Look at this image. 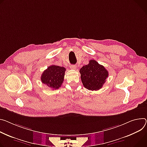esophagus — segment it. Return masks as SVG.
Wrapping results in <instances>:
<instances>
[{"mask_svg": "<svg viewBox=\"0 0 147 147\" xmlns=\"http://www.w3.org/2000/svg\"><path fill=\"white\" fill-rule=\"evenodd\" d=\"M76 66L75 65H70V69L71 70H74L76 69Z\"/></svg>", "mask_w": 147, "mask_h": 147, "instance_id": "34e87169", "label": "esophagus"}]
</instances>
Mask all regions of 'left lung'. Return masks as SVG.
<instances>
[{
	"mask_svg": "<svg viewBox=\"0 0 147 147\" xmlns=\"http://www.w3.org/2000/svg\"><path fill=\"white\" fill-rule=\"evenodd\" d=\"M80 73L84 87L92 91L100 89L109 76L108 71L94 60H90L87 65H83Z\"/></svg>",
	"mask_w": 147,
	"mask_h": 147,
	"instance_id": "1",
	"label": "left lung"
}]
</instances>
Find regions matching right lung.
<instances>
[{
  "label": "right lung",
  "mask_w": 147,
  "mask_h": 147,
  "mask_svg": "<svg viewBox=\"0 0 147 147\" xmlns=\"http://www.w3.org/2000/svg\"><path fill=\"white\" fill-rule=\"evenodd\" d=\"M65 71L63 67L51 65L43 71L41 81L50 88L58 89L63 83Z\"/></svg>",
  "instance_id": "obj_1"
}]
</instances>
